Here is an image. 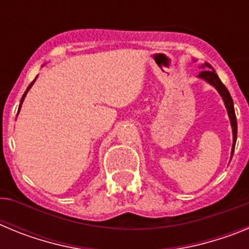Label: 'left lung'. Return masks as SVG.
Instances as JSON below:
<instances>
[{
    "mask_svg": "<svg viewBox=\"0 0 249 249\" xmlns=\"http://www.w3.org/2000/svg\"><path fill=\"white\" fill-rule=\"evenodd\" d=\"M202 67H206L204 71H202L201 73L198 74L199 78L204 80L206 82H208L210 85H212L218 93L222 96V100H223L224 106H226V108H227L228 112V117L231 120V126H232V132H233V144H232V156L233 152H234V146H236V141H237V118H236V113H234V106H233V100L231 97L230 92L228 89H226V86L221 82L219 80V77L217 76L215 71L213 70L212 66L210 63H204Z\"/></svg>",
    "mask_w": 249,
    "mask_h": 249,
    "instance_id": "1",
    "label": "left lung"
}]
</instances>
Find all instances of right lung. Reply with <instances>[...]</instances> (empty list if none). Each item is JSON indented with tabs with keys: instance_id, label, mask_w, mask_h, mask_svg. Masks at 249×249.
<instances>
[{
	"instance_id": "1",
	"label": "right lung",
	"mask_w": 249,
	"mask_h": 249,
	"mask_svg": "<svg viewBox=\"0 0 249 249\" xmlns=\"http://www.w3.org/2000/svg\"><path fill=\"white\" fill-rule=\"evenodd\" d=\"M35 81H36V78H35V80H34V81H32V82H31V83H30V86H28V87H27V89H26V92H25V93H23V96H22V98H21V103H19V107H18V111H19V109H21V106H22V102H23V100H25V97H26V94H27V92H28V91H30V89H31V87H32V85H34V83H35Z\"/></svg>"
}]
</instances>
